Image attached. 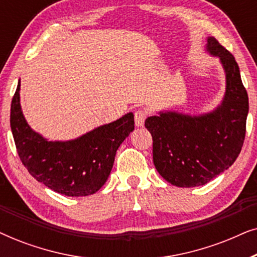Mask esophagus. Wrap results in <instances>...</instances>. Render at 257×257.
<instances>
[{"instance_id": "34e87169", "label": "esophagus", "mask_w": 257, "mask_h": 257, "mask_svg": "<svg viewBox=\"0 0 257 257\" xmlns=\"http://www.w3.org/2000/svg\"><path fill=\"white\" fill-rule=\"evenodd\" d=\"M147 117V111L143 110V108H138L135 112V121L137 126H143L145 122V119Z\"/></svg>"}]
</instances>
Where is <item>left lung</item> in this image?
Segmentation results:
<instances>
[{"label": "left lung", "mask_w": 257, "mask_h": 257, "mask_svg": "<svg viewBox=\"0 0 257 257\" xmlns=\"http://www.w3.org/2000/svg\"><path fill=\"white\" fill-rule=\"evenodd\" d=\"M207 51L219 57L226 72V93L215 110L201 115L160 112L145 120L152 135L153 163L165 180L195 187L228 170L243 146L248 94L234 56L216 38H207Z\"/></svg>", "instance_id": "left-lung-1"}]
</instances>
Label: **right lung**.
I'll list each match as a JSON object with an SVG mask.
<instances>
[{
	"label": "right lung",
	"instance_id": "add662e5",
	"mask_svg": "<svg viewBox=\"0 0 257 257\" xmlns=\"http://www.w3.org/2000/svg\"><path fill=\"white\" fill-rule=\"evenodd\" d=\"M19 82L10 108L17 153L37 181L66 196H86L106 182L120 144L135 130L132 112L69 142H49L28 125L20 104Z\"/></svg>",
	"mask_w": 257,
	"mask_h": 257
}]
</instances>
